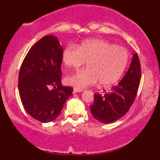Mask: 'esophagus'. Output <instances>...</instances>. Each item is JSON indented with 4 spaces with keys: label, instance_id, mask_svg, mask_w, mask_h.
Returning <instances> with one entry per match:
<instances>
[{
    "label": "esophagus",
    "instance_id": "1",
    "mask_svg": "<svg viewBox=\"0 0 160 160\" xmlns=\"http://www.w3.org/2000/svg\"><path fill=\"white\" fill-rule=\"evenodd\" d=\"M83 91L82 89H78V88H74V92H80Z\"/></svg>",
    "mask_w": 160,
    "mask_h": 160
}]
</instances>
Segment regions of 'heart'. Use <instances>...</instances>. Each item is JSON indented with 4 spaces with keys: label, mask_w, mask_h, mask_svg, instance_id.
<instances>
[{
    "label": "heart",
    "mask_w": 160,
    "mask_h": 160,
    "mask_svg": "<svg viewBox=\"0 0 160 160\" xmlns=\"http://www.w3.org/2000/svg\"><path fill=\"white\" fill-rule=\"evenodd\" d=\"M66 67L77 69L87 62V68L80 70L66 78V82L78 89L93 86L98 81L102 86L117 82L123 74L128 62V53L102 40H87L78 47L68 45L62 51Z\"/></svg>",
    "instance_id": "heart-1"
}]
</instances>
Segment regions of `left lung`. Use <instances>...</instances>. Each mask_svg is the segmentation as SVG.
I'll return each mask as SVG.
<instances>
[{
	"instance_id": "8db88e82",
	"label": "left lung",
	"mask_w": 160,
	"mask_h": 160,
	"mask_svg": "<svg viewBox=\"0 0 160 160\" xmlns=\"http://www.w3.org/2000/svg\"><path fill=\"white\" fill-rule=\"evenodd\" d=\"M141 77L140 60L135 53L129 68L118 85L104 95L94 94L95 101L90 111L95 119L103 123H111L123 117L135 102Z\"/></svg>"
}]
</instances>
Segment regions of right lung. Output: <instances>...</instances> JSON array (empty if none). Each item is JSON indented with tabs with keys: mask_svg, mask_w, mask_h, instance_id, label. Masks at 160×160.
Masks as SVG:
<instances>
[{
	"mask_svg": "<svg viewBox=\"0 0 160 160\" xmlns=\"http://www.w3.org/2000/svg\"><path fill=\"white\" fill-rule=\"evenodd\" d=\"M63 49L56 37L42 38L29 49L19 74V95L25 111L41 122L61 113L73 88L61 83Z\"/></svg>",
	"mask_w": 160,
	"mask_h": 160,
	"instance_id": "right-lung-1",
	"label": "right lung"
}]
</instances>
